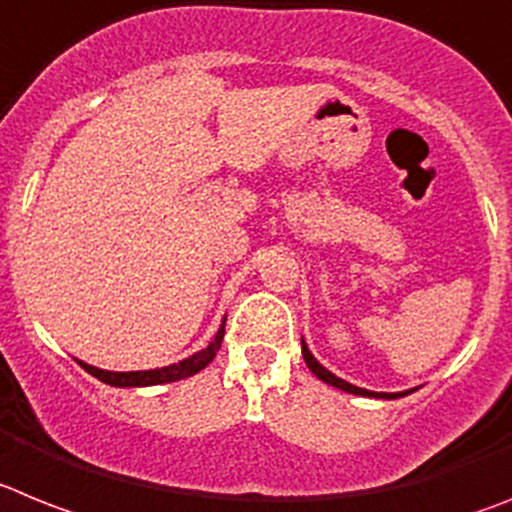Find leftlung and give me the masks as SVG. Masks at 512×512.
Listing matches in <instances>:
<instances>
[{"instance_id": "1", "label": "left lung", "mask_w": 512, "mask_h": 512, "mask_svg": "<svg viewBox=\"0 0 512 512\" xmlns=\"http://www.w3.org/2000/svg\"><path fill=\"white\" fill-rule=\"evenodd\" d=\"M303 360H305V365L310 368V373L316 375L318 381L329 383V386H334V388H342V391H347V393H355V396H370V399H399V396H406V393L417 391V388H409V391H399V393H378V391H368V388L352 386V383L342 381V378H336L331 370L323 368L321 362L310 355V349H308V344H305V339H303Z\"/></svg>"}]
</instances>
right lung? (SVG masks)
<instances>
[{"label": "right lung", "instance_id": "obj_1", "mask_svg": "<svg viewBox=\"0 0 512 512\" xmlns=\"http://www.w3.org/2000/svg\"><path fill=\"white\" fill-rule=\"evenodd\" d=\"M225 321L222 318L220 329L214 334L212 342L207 344L204 349L194 352L191 357L181 362H173V365H165V368H155V370H129V373H113V370H100L95 365H87V362H80V368H85L87 373L98 378V381L108 383V386H116V388H144V386H163V383H173V381H181V378H189V375H196L199 370H204L209 362L214 360L217 355V349L222 344V336H225Z\"/></svg>", "mask_w": 512, "mask_h": 512}]
</instances>
